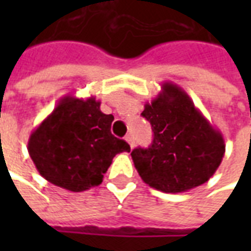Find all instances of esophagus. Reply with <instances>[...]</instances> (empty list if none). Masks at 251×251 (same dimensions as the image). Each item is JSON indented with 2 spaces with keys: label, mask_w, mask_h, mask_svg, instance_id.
Returning a JSON list of instances; mask_svg holds the SVG:
<instances>
[{
  "label": "esophagus",
  "mask_w": 251,
  "mask_h": 251,
  "mask_svg": "<svg viewBox=\"0 0 251 251\" xmlns=\"http://www.w3.org/2000/svg\"><path fill=\"white\" fill-rule=\"evenodd\" d=\"M125 140L127 141V144L130 145V148H134V138H133V134H127L125 137Z\"/></svg>",
  "instance_id": "34e87169"
}]
</instances>
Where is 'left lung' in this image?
<instances>
[{"label":"left lung","instance_id":"8db88e82","mask_svg":"<svg viewBox=\"0 0 251 251\" xmlns=\"http://www.w3.org/2000/svg\"><path fill=\"white\" fill-rule=\"evenodd\" d=\"M141 115L152 125L153 141L147 149H134L131 158L144 183L179 194L210 180L225 156V140L183 88L163 83Z\"/></svg>","mask_w":251,"mask_h":251}]
</instances>
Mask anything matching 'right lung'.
I'll return each mask as SVG.
<instances>
[{
  "label": "right lung",
  "instance_id": "1",
  "mask_svg": "<svg viewBox=\"0 0 251 251\" xmlns=\"http://www.w3.org/2000/svg\"><path fill=\"white\" fill-rule=\"evenodd\" d=\"M113 121V115L100 111V102L94 97H63L28 141L39 174L72 192L100 184L115 154L130 152L127 142L111 134Z\"/></svg>",
  "mask_w": 251,
  "mask_h": 251
}]
</instances>
